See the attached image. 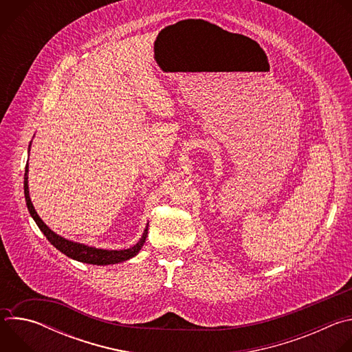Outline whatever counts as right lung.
<instances>
[{
	"label": "right lung",
	"mask_w": 352,
	"mask_h": 352,
	"mask_svg": "<svg viewBox=\"0 0 352 352\" xmlns=\"http://www.w3.org/2000/svg\"><path fill=\"white\" fill-rule=\"evenodd\" d=\"M23 188H25V199H26V205H28V210L30 213V216L33 217V220L36 221V224L38 226V228L41 230V232L45 235V238L52 242L60 252H63L64 255H67L68 258H72L75 261L83 262V263H90V265H97V266H104V265H114V263H120L124 261H128L131 258H133L135 255H138V252L140 250V248L144 243L146 235H147V227L142 235V238L139 239V242L136 245H133L129 249H124V250H106V249H96L91 246H86L82 243H76L72 241H68L60 235H57L56 232H53L50 230L43 220L38 217V214L36 213L32 200L29 196V188H28V166L25 170V181H23Z\"/></svg>",
	"instance_id": "obj_1"
}]
</instances>
